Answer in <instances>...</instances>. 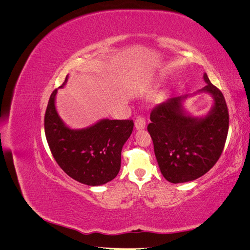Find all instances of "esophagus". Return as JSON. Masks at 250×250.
I'll list each match as a JSON object with an SVG mask.
<instances>
[{"instance_id": "34e87169", "label": "esophagus", "mask_w": 250, "mask_h": 250, "mask_svg": "<svg viewBox=\"0 0 250 250\" xmlns=\"http://www.w3.org/2000/svg\"><path fill=\"white\" fill-rule=\"evenodd\" d=\"M145 126H146V120H145V118L139 117L137 120H135V122H134L135 129H138V130L144 129V128H145Z\"/></svg>"}]
</instances>
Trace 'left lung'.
<instances>
[{
    "instance_id": "8db88e82",
    "label": "left lung",
    "mask_w": 250,
    "mask_h": 250,
    "mask_svg": "<svg viewBox=\"0 0 250 250\" xmlns=\"http://www.w3.org/2000/svg\"><path fill=\"white\" fill-rule=\"evenodd\" d=\"M207 85L192 95L171 98L151 110L147 129L163 176L172 184L204 175L220 157L229 132V110L222 93L203 74ZM206 92L213 104L206 115H191L184 108L188 97Z\"/></svg>"
}]
</instances>
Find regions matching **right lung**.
I'll use <instances>...</instances> for the list:
<instances>
[{
	"instance_id": "1",
	"label": "right lung",
	"mask_w": 250,
	"mask_h": 250,
	"mask_svg": "<svg viewBox=\"0 0 250 250\" xmlns=\"http://www.w3.org/2000/svg\"><path fill=\"white\" fill-rule=\"evenodd\" d=\"M69 75L59 88H62ZM57 89L52 93L44 115V133L56 163L73 179L90 187L115 178L121 152L133 129L130 120L102 119L81 129L67 126L56 109Z\"/></svg>"
}]
</instances>
